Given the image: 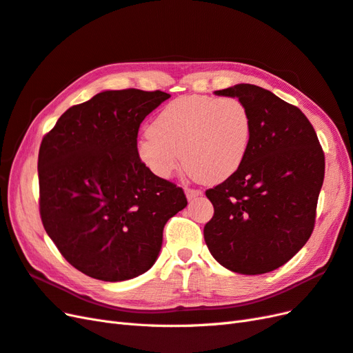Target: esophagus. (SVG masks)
<instances>
[{"mask_svg":"<svg viewBox=\"0 0 353 353\" xmlns=\"http://www.w3.org/2000/svg\"><path fill=\"white\" fill-rule=\"evenodd\" d=\"M185 194H186V198L189 199V201H194L195 198H198V196H201V190H198V189H185Z\"/></svg>","mask_w":353,"mask_h":353,"instance_id":"34e87169","label":"esophagus"}]
</instances>
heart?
<instances>
[{
    "mask_svg": "<svg viewBox=\"0 0 353 353\" xmlns=\"http://www.w3.org/2000/svg\"><path fill=\"white\" fill-rule=\"evenodd\" d=\"M251 133L250 110L239 99L183 96L159 110L149 132L139 137L136 152L159 179L173 176L183 158L194 177L219 183L243 165Z\"/></svg>",
    "mask_w": 353,
    "mask_h": 353,
    "instance_id": "heart-1",
    "label": "heart"
}]
</instances>
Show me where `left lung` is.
<instances>
[{
    "label": "left lung",
    "mask_w": 353,
    "mask_h": 353,
    "mask_svg": "<svg viewBox=\"0 0 353 353\" xmlns=\"http://www.w3.org/2000/svg\"><path fill=\"white\" fill-rule=\"evenodd\" d=\"M216 96L236 97L253 123L243 165L205 195L214 216L205 244L221 266L243 275L285 265L310 238L325 158L301 110L269 90L236 84Z\"/></svg>",
    "instance_id": "1"
}]
</instances>
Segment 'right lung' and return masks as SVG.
Listing matches in <instances>:
<instances>
[{"instance_id":"obj_1","label":"right lung","mask_w":353,"mask_h":353,"mask_svg":"<svg viewBox=\"0 0 353 353\" xmlns=\"http://www.w3.org/2000/svg\"><path fill=\"white\" fill-rule=\"evenodd\" d=\"M164 92L105 90L69 108L38 154L39 213L62 256L94 279L119 283L157 261L170 217L188 205L136 152L142 121Z\"/></svg>"}]
</instances>
